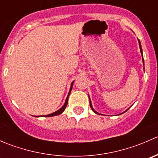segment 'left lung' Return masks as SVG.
<instances>
[{"mask_svg":"<svg viewBox=\"0 0 158 158\" xmlns=\"http://www.w3.org/2000/svg\"><path fill=\"white\" fill-rule=\"evenodd\" d=\"M138 44H139L140 51H141V56H142V61H143V65H144V59H143V52H142V49H141V42H140V40H138ZM89 104H90V107H91V109H92V111H93L95 113V114H100V113L97 112V111H95V110L93 109V107H92V102H91V99H90V97H89ZM128 109H127L126 111H128ZM125 111H124V112H122V113H125Z\"/></svg>","mask_w":158,"mask_h":158,"instance_id":"1","label":"left lung"}]
</instances>
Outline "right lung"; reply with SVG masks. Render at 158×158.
Segmentation results:
<instances>
[{"label":"right lung","mask_w":158,"mask_h":158,"mask_svg":"<svg viewBox=\"0 0 158 158\" xmlns=\"http://www.w3.org/2000/svg\"><path fill=\"white\" fill-rule=\"evenodd\" d=\"M74 83V81H73L71 83V86H70V89H69V93H68L67 95V97H66V101H65V103L64 105H63V106H62L61 108H60V109L57 110V111H56L55 112H52L51 113V114H47V115H40V116H34V117H52V116H56V115H59V114H62V113L63 112V111H65V109H66V107L67 106V104H68V98H69V95L70 94V92H71V90H72V88H73V84Z\"/></svg>","instance_id":"obj_1"}]
</instances>
